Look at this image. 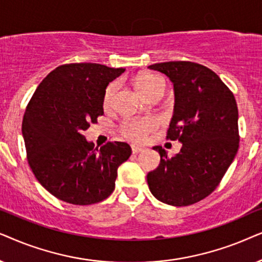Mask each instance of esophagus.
Masks as SVG:
<instances>
[{
    "instance_id": "obj_1",
    "label": "esophagus",
    "mask_w": 262,
    "mask_h": 262,
    "mask_svg": "<svg viewBox=\"0 0 262 262\" xmlns=\"http://www.w3.org/2000/svg\"><path fill=\"white\" fill-rule=\"evenodd\" d=\"M144 151V148L142 147H139V146H132V152H133V155H138V153H140Z\"/></svg>"
}]
</instances>
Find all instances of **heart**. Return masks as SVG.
I'll return each mask as SVG.
<instances>
[{"label": "heart", "mask_w": 262, "mask_h": 262, "mask_svg": "<svg viewBox=\"0 0 262 262\" xmlns=\"http://www.w3.org/2000/svg\"><path fill=\"white\" fill-rule=\"evenodd\" d=\"M135 86L140 91V93L145 98H149L153 95L164 93L165 90V81L162 76L153 74V73H142L135 79ZM117 83L111 82L106 86L103 95V105L109 107L113 103L115 92H116ZM157 122L151 117H127L120 124V132L122 137L133 142L146 141L148 135L156 130Z\"/></svg>", "instance_id": "1"}]
</instances>
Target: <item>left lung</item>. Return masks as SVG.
Returning a JSON list of instances; mask_svg holds the SVG:
<instances>
[{"label": "left lung", "instance_id": "1", "mask_svg": "<svg viewBox=\"0 0 262 262\" xmlns=\"http://www.w3.org/2000/svg\"><path fill=\"white\" fill-rule=\"evenodd\" d=\"M169 76L175 90L167 140L182 148L169 158L162 146L160 164L148 172L153 196L171 206H188L208 196L224 177L239 146L238 109L229 87L210 68L189 61L148 67Z\"/></svg>", "mask_w": 262, "mask_h": 262}]
</instances>
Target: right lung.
<instances>
[{"mask_svg":"<svg viewBox=\"0 0 262 262\" xmlns=\"http://www.w3.org/2000/svg\"><path fill=\"white\" fill-rule=\"evenodd\" d=\"M124 68L62 64L45 76L23 120L30 167L41 186L62 201L92 205L115 189L117 169L132 155L125 142L95 148L82 132L104 114L103 95Z\"/></svg>","mask_w":262,"mask_h":262,"instance_id":"right-lung-1","label":"right lung"}]
</instances>
